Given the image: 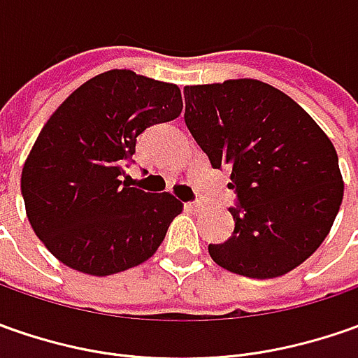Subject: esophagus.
Instances as JSON below:
<instances>
[{
	"mask_svg": "<svg viewBox=\"0 0 358 358\" xmlns=\"http://www.w3.org/2000/svg\"><path fill=\"white\" fill-rule=\"evenodd\" d=\"M185 209L189 211V213H201V207L199 203H185Z\"/></svg>",
	"mask_w": 358,
	"mask_h": 358,
	"instance_id": "esophagus-1",
	"label": "esophagus"
}]
</instances>
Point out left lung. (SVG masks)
Masks as SVG:
<instances>
[{"label":"left lung","mask_w":358,"mask_h":358,"mask_svg":"<svg viewBox=\"0 0 358 358\" xmlns=\"http://www.w3.org/2000/svg\"><path fill=\"white\" fill-rule=\"evenodd\" d=\"M185 123L215 169L229 167L235 231L209 245L219 267L273 279L315 253L343 203L335 145L315 119L259 79L187 85Z\"/></svg>","instance_id":"8db88e82"}]
</instances>
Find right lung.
Segmentation results:
<instances>
[{
    "label": "right lung",
    "mask_w": 358,
    "mask_h": 358,
    "mask_svg": "<svg viewBox=\"0 0 358 358\" xmlns=\"http://www.w3.org/2000/svg\"><path fill=\"white\" fill-rule=\"evenodd\" d=\"M175 83L111 69L77 87L39 131L21 171L25 215L63 265L93 277L151 259L183 203L121 179L149 125L181 115Z\"/></svg>",
    "instance_id": "right-lung-1"
}]
</instances>
